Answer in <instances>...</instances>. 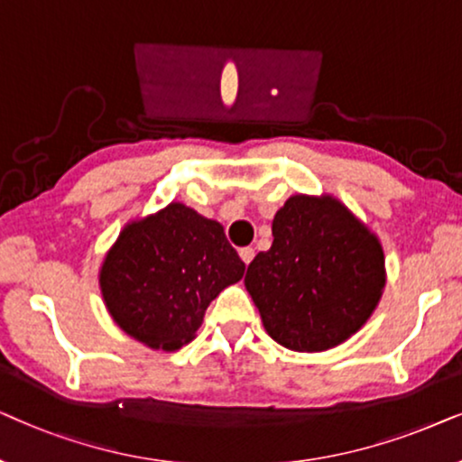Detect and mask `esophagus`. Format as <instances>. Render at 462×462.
<instances>
[{
	"label": "esophagus",
	"instance_id": "esophagus-1",
	"mask_svg": "<svg viewBox=\"0 0 462 462\" xmlns=\"http://www.w3.org/2000/svg\"><path fill=\"white\" fill-rule=\"evenodd\" d=\"M238 255H241V260L249 266V263L254 262V257H255V249H251V247H243L241 251H238Z\"/></svg>",
	"mask_w": 462,
	"mask_h": 462
}]
</instances>
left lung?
Returning a JSON list of instances; mask_svg holds the SVG:
<instances>
[{"label":"left lung","mask_w":462,"mask_h":462,"mask_svg":"<svg viewBox=\"0 0 462 462\" xmlns=\"http://www.w3.org/2000/svg\"><path fill=\"white\" fill-rule=\"evenodd\" d=\"M273 236L245 276L263 329L295 353L340 346L383 298L380 238L331 194L289 196L274 215Z\"/></svg>","instance_id":"obj_1"}]
</instances>
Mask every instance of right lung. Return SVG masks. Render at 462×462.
<instances>
[{"instance_id":"1","label":"right lung","mask_w":462,"mask_h":462,"mask_svg":"<svg viewBox=\"0 0 462 462\" xmlns=\"http://www.w3.org/2000/svg\"><path fill=\"white\" fill-rule=\"evenodd\" d=\"M243 274L224 226L173 200L126 221L98 268V289L125 334L171 353L194 340L208 304Z\"/></svg>"}]
</instances>
